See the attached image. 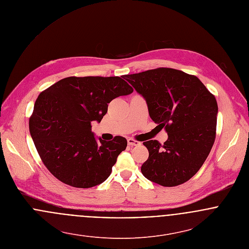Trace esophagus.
<instances>
[{
    "label": "esophagus",
    "instance_id": "obj_1",
    "mask_svg": "<svg viewBox=\"0 0 249 249\" xmlns=\"http://www.w3.org/2000/svg\"><path fill=\"white\" fill-rule=\"evenodd\" d=\"M127 143L129 145H139V144H141V142H139V141H136V140H134L132 138L127 139Z\"/></svg>",
    "mask_w": 249,
    "mask_h": 249
}]
</instances>
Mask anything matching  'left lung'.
I'll list each match as a JSON object with an SVG mask.
<instances>
[{"mask_svg":"<svg viewBox=\"0 0 249 249\" xmlns=\"http://www.w3.org/2000/svg\"><path fill=\"white\" fill-rule=\"evenodd\" d=\"M145 99L152 121L164 127L168 140L142 142L148 158L142 176L164 187H175L193 178L208 157L216 130L217 104L212 93L194 74L172 68L123 76Z\"/></svg>","mask_w":249,"mask_h":249,"instance_id":"1","label":"left lung"}]
</instances>
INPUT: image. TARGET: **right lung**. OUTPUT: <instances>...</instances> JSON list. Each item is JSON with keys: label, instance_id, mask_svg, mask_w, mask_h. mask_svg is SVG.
<instances>
[{"label": "right lung", "instance_id": "1", "mask_svg": "<svg viewBox=\"0 0 249 249\" xmlns=\"http://www.w3.org/2000/svg\"><path fill=\"white\" fill-rule=\"evenodd\" d=\"M122 77L69 76L39 94L30 132L43 164L59 181L86 189L110 176L127 141H97L91 123L102 121L112 100L133 92Z\"/></svg>", "mask_w": 249, "mask_h": 249}]
</instances>
